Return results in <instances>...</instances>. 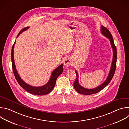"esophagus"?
<instances>
[{
	"label": "esophagus",
	"instance_id": "obj_1",
	"mask_svg": "<svg viewBox=\"0 0 129 129\" xmlns=\"http://www.w3.org/2000/svg\"><path fill=\"white\" fill-rule=\"evenodd\" d=\"M71 64V60L70 59L67 58L64 61V65L65 67H68Z\"/></svg>",
	"mask_w": 129,
	"mask_h": 129
}]
</instances>
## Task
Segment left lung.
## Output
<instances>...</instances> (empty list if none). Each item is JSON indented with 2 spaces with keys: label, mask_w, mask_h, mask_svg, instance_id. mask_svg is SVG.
<instances>
[{
  "label": "left lung",
  "mask_w": 129,
  "mask_h": 129,
  "mask_svg": "<svg viewBox=\"0 0 129 129\" xmlns=\"http://www.w3.org/2000/svg\"><path fill=\"white\" fill-rule=\"evenodd\" d=\"M101 33L104 36L106 37L107 38H108L110 40V44H111L112 48L113 49V59H112V64L111 66V69H110L109 75L107 79L106 80V81L100 86L93 89H87V88H84L83 87L81 86L79 84V80H78V78H79L78 73L77 71L76 70L75 72L76 73L77 78L74 83H73V86H74V88L76 89V90L80 94H84V95H90V94H95L101 91L105 87H106L109 84V83L111 82L115 73L116 67L117 51H116V47L114 43L112 36L111 33L110 32V31L104 26H101Z\"/></svg>",
  "instance_id": "left-lung-1"
}]
</instances>
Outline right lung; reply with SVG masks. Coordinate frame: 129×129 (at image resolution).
Masks as SVG:
<instances>
[{"label": "right lung", "instance_id": "obj_1", "mask_svg": "<svg viewBox=\"0 0 129 129\" xmlns=\"http://www.w3.org/2000/svg\"><path fill=\"white\" fill-rule=\"evenodd\" d=\"M28 28H29V27H26L21 29L19 32V33L18 34L17 38L20 35V34H21L23 31H25V30H27ZM15 42L16 41H15L12 48L11 59H12V68H13L14 74L18 84H19L20 86L22 87L24 90L27 91L28 92L32 94L36 95H44L48 94L53 89L55 86V84H56V80L58 77L63 72V64H61L56 69H54L52 71L49 81L45 85L40 87H34V86H30L26 84V83H25L21 79L19 75H18V73L16 70L15 62H14V45L15 44Z\"/></svg>", "mask_w": 129, "mask_h": 129}]
</instances>
